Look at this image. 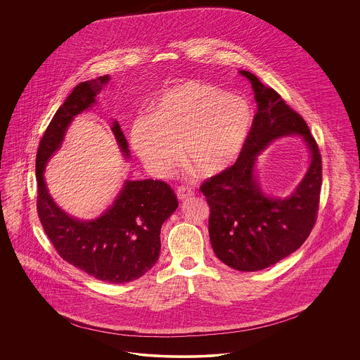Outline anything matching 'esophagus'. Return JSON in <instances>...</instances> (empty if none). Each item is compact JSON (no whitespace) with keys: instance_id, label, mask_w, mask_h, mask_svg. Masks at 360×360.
Instances as JSON below:
<instances>
[{"instance_id":"esophagus-1","label":"esophagus","mask_w":360,"mask_h":360,"mask_svg":"<svg viewBox=\"0 0 360 360\" xmlns=\"http://www.w3.org/2000/svg\"><path fill=\"white\" fill-rule=\"evenodd\" d=\"M191 195H194V190L190 188V186L181 185V186L176 188V197H178L179 200H185V198H188V197H191Z\"/></svg>"}]
</instances>
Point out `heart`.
Segmentation results:
<instances>
[{"label": "heart", "mask_w": 360, "mask_h": 360, "mask_svg": "<svg viewBox=\"0 0 360 360\" xmlns=\"http://www.w3.org/2000/svg\"><path fill=\"white\" fill-rule=\"evenodd\" d=\"M252 125V109L240 96L200 81L167 90L150 117H139L131 128V144L151 170L167 174L182 158L200 175L229 167L240 154Z\"/></svg>", "instance_id": "b5f03b06"}]
</instances>
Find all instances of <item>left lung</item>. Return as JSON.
Returning a JSON list of instances; mask_svg holds the SVG:
<instances>
[{
  "label": "left lung",
  "mask_w": 360,
  "mask_h": 360,
  "mask_svg": "<svg viewBox=\"0 0 360 360\" xmlns=\"http://www.w3.org/2000/svg\"><path fill=\"white\" fill-rule=\"evenodd\" d=\"M257 103L248 137L238 160L202 182L200 190L210 209L209 236L216 257L239 271H259L290 255L308 239L320 204L323 165L308 124L273 87L250 71ZM297 133L309 144L312 162L303 182L285 200L269 199L253 176L256 156L274 138Z\"/></svg>",
  "instance_id": "left-lung-1"
}]
</instances>
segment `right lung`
Instances as JSON below:
<instances>
[{
	"label": "right lung",
	"mask_w": 360,
	"mask_h": 360,
	"mask_svg": "<svg viewBox=\"0 0 360 360\" xmlns=\"http://www.w3.org/2000/svg\"><path fill=\"white\" fill-rule=\"evenodd\" d=\"M108 81L109 77L103 75L75 86L44 131L36 154V209L59 257L103 282L127 283L151 270L159 259L162 224L178 206L172 186L159 179L127 181L115 204L101 217L79 221L55 205L43 178L70 122L96 103ZM112 131L128 156V143L119 122H113Z\"/></svg>",
	"instance_id": "obj_1"
}]
</instances>
